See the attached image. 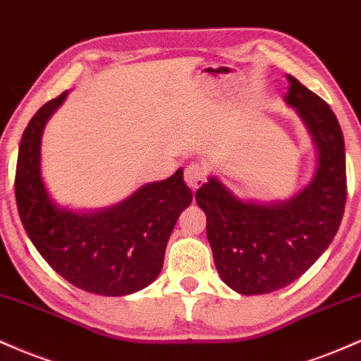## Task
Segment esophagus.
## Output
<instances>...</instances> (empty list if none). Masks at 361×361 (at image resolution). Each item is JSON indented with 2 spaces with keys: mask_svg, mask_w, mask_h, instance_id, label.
I'll list each match as a JSON object with an SVG mask.
<instances>
[{
  "mask_svg": "<svg viewBox=\"0 0 361 361\" xmlns=\"http://www.w3.org/2000/svg\"><path fill=\"white\" fill-rule=\"evenodd\" d=\"M206 177H207L206 169L202 167V165H199V164H190V165H188V167H185V171H184V179L192 190L201 188L202 182L206 180Z\"/></svg>",
  "mask_w": 361,
  "mask_h": 361,
  "instance_id": "obj_1",
  "label": "esophagus"
}]
</instances>
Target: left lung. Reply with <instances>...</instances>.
I'll return each instance as SVG.
<instances>
[{"instance_id":"1","label":"left lung","mask_w":361,"mask_h":361,"mask_svg":"<svg viewBox=\"0 0 361 361\" xmlns=\"http://www.w3.org/2000/svg\"><path fill=\"white\" fill-rule=\"evenodd\" d=\"M283 96L316 148V171L306 188L283 201L241 199L211 176L196 192L221 281L243 295L289 286L331 245L346 202L345 140L319 96L287 75Z\"/></svg>"}]
</instances>
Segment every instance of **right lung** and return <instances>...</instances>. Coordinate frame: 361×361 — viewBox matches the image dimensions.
Returning <instances> with one entry per match:
<instances>
[{
	"label": "right lung",
	"mask_w": 361,
	"mask_h": 361,
	"mask_svg": "<svg viewBox=\"0 0 361 361\" xmlns=\"http://www.w3.org/2000/svg\"><path fill=\"white\" fill-rule=\"evenodd\" d=\"M67 94L42 106L21 137L15 177L21 223L47 264L72 286L109 298L133 294L159 277L167 241L192 192L179 169L103 209L57 204L42 177V135Z\"/></svg>",
	"instance_id": "obj_1"
}]
</instances>
